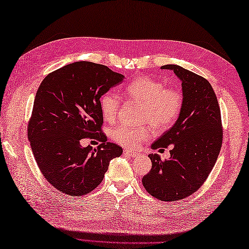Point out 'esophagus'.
Wrapping results in <instances>:
<instances>
[{"label":"esophagus","mask_w":249,"mask_h":249,"mask_svg":"<svg viewBox=\"0 0 249 249\" xmlns=\"http://www.w3.org/2000/svg\"><path fill=\"white\" fill-rule=\"evenodd\" d=\"M124 155L127 156V157H137L139 154L137 152H133V151H129V150H124Z\"/></svg>","instance_id":"esophagus-1"}]
</instances>
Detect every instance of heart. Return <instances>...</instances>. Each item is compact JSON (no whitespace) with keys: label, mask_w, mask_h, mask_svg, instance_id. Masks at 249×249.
<instances>
[{"label":"heart","mask_w":249,"mask_h":249,"mask_svg":"<svg viewBox=\"0 0 249 249\" xmlns=\"http://www.w3.org/2000/svg\"><path fill=\"white\" fill-rule=\"evenodd\" d=\"M125 97L130 103L142 106L139 123L141 127L121 125L111 131L112 139L126 147H136L150 138L151 127L161 131L171 126L183 108V93L179 89L166 87L165 83L151 77L141 76L126 87ZM103 119L112 123L120 110V99L112 92H106L99 98Z\"/></svg>","instance_id":"b5f03b06"}]
</instances>
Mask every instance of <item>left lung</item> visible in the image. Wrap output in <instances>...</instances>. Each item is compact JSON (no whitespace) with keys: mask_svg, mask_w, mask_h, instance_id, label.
I'll list each match as a JSON object with an SVG mask.
<instances>
[{"mask_svg":"<svg viewBox=\"0 0 249 249\" xmlns=\"http://www.w3.org/2000/svg\"><path fill=\"white\" fill-rule=\"evenodd\" d=\"M181 79L183 108L176 124L152 144L153 150L171 145L170 158L150 154L151 171L142 178L145 190L161 201H177L202 186L223 144L217 97L210 82L178 65H165Z\"/></svg>","mask_w":249,"mask_h":249,"instance_id":"obj_1","label":"left lung"}]
</instances>
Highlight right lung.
<instances>
[{
    "label": "right lung",
    "mask_w": 249,
    "mask_h": 249,
    "mask_svg": "<svg viewBox=\"0 0 249 249\" xmlns=\"http://www.w3.org/2000/svg\"><path fill=\"white\" fill-rule=\"evenodd\" d=\"M124 76L92 62H75L50 72L40 83L28 124V137L45 178L63 194L83 196L103 182L109 162L123 153L107 142L99 98ZM96 139L97 149L82 148Z\"/></svg>",
    "instance_id": "right-lung-1"
}]
</instances>
